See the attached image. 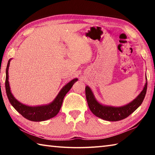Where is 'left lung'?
I'll return each mask as SVG.
<instances>
[{
	"mask_svg": "<svg viewBox=\"0 0 155 155\" xmlns=\"http://www.w3.org/2000/svg\"><path fill=\"white\" fill-rule=\"evenodd\" d=\"M146 80L147 78H146ZM147 90V81L143 90L130 103L121 107L104 105L97 101L89 86L85 87V95L90 111L100 118L107 121H119L127 117L140 107L145 98Z\"/></svg>",
	"mask_w": 155,
	"mask_h": 155,
	"instance_id": "1",
	"label": "left lung"
}]
</instances>
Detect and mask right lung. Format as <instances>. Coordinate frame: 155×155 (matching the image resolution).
I'll return each mask as SVG.
<instances>
[{
	"label": "right lung",
	"instance_id": "right-lung-1",
	"mask_svg": "<svg viewBox=\"0 0 155 155\" xmlns=\"http://www.w3.org/2000/svg\"><path fill=\"white\" fill-rule=\"evenodd\" d=\"M12 59L8 61V64L6 68V79H5V90L7 98H8L10 103L14 107L16 111L20 113L23 117L26 119L33 122H41L45 120H49L57 115L58 114L60 109L63 103V100L70 89L72 88V85L76 81H78V78H74V79L70 81L66 85H64L59 91V94H57L56 98H54L52 102L48 104L40 106H28L22 104L18 101L13 94L10 90V86L9 83V67Z\"/></svg>",
	"mask_w": 155,
	"mask_h": 155
}]
</instances>
